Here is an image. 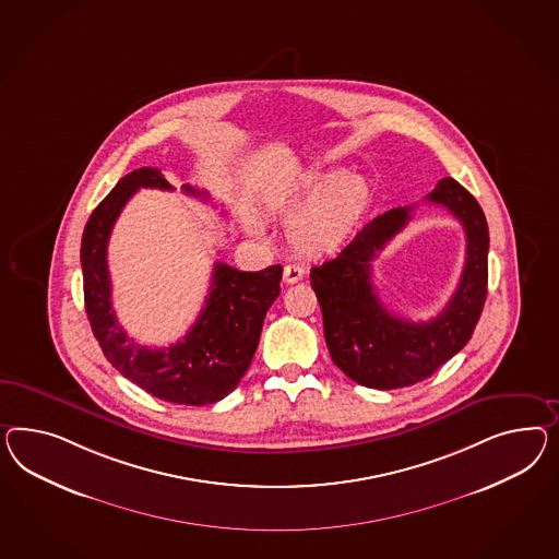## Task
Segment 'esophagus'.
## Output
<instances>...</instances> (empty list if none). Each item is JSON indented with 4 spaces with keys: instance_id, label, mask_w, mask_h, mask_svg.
I'll use <instances>...</instances> for the list:
<instances>
[{
    "instance_id": "34e87169",
    "label": "esophagus",
    "mask_w": 559,
    "mask_h": 559,
    "mask_svg": "<svg viewBox=\"0 0 559 559\" xmlns=\"http://www.w3.org/2000/svg\"><path fill=\"white\" fill-rule=\"evenodd\" d=\"M302 276H305V269L299 266V264H287L285 271H283V278H285V283H288V285L299 283Z\"/></svg>"
}]
</instances>
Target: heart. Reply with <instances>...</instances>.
<instances>
[{
	"mask_svg": "<svg viewBox=\"0 0 559 559\" xmlns=\"http://www.w3.org/2000/svg\"><path fill=\"white\" fill-rule=\"evenodd\" d=\"M372 189L362 175L344 170H318L288 185L269 199L274 215L288 219V243L307 257H321L340 248L362 222L370 207ZM246 231L264 238L266 229L254 219H246Z\"/></svg>",
	"mask_w": 559,
	"mask_h": 559,
	"instance_id": "obj_1",
	"label": "heart"
}]
</instances>
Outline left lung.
<instances>
[{
  "label": "left lung",
  "instance_id": "obj_1",
  "mask_svg": "<svg viewBox=\"0 0 559 559\" xmlns=\"http://www.w3.org/2000/svg\"><path fill=\"white\" fill-rule=\"evenodd\" d=\"M427 201L452 212L466 231L462 278L438 318L419 323L396 318L372 285V260L407 226L413 207L378 215L337 257L311 269L333 364L368 389H403L431 377L468 344L483 313L488 293V226L483 207L452 177L441 179Z\"/></svg>",
  "mask_w": 559,
  "mask_h": 559
}]
</instances>
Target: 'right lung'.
<instances>
[{
	"label": "right lung",
	"instance_id": "add662e5",
	"mask_svg": "<svg viewBox=\"0 0 559 559\" xmlns=\"http://www.w3.org/2000/svg\"><path fill=\"white\" fill-rule=\"evenodd\" d=\"M142 187L173 191L160 168L142 166L121 177L83 231L81 269L91 330L111 366L146 393L175 405H212L240 384L252 362L266 311L281 293L283 266L241 272L217 262L205 307L182 340L168 347L128 340L111 309L107 241L123 205ZM182 191L207 199L191 185H182Z\"/></svg>",
	"mask_w": 559,
	"mask_h": 559
}]
</instances>
